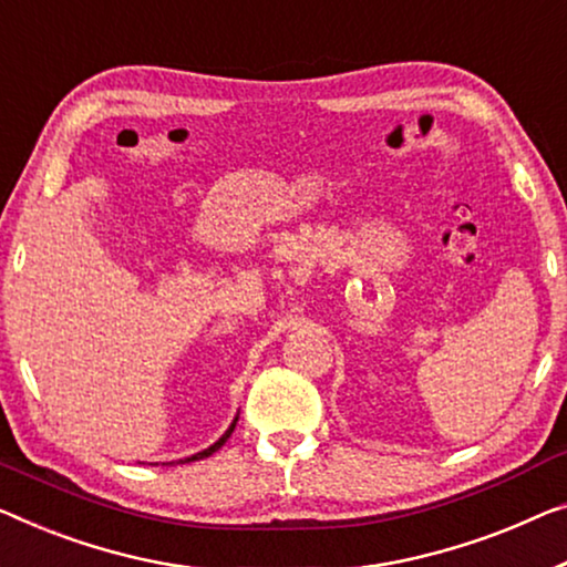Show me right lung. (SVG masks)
<instances>
[{
    "instance_id": "obj_1",
    "label": "right lung",
    "mask_w": 567,
    "mask_h": 567,
    "mask_svg": "<svg viewBox=\"0 0 567 567\" xmlns=\"http://www.w3.org/2000/svg\"><path fill=\"white\" fill-rule=\"evenodd\" d=\"M234 427H236V420L231 422V427L229 430H226V433L221 435V437H218V441L214 443V445H210V447H206V451H200V453H196V455H190V458H185V461H181V463H190V461H200V458H208V455L210 453H216L218 451V447H221L226 441H229V435L234 433Z\"/></svg>"
}]
</instances>
